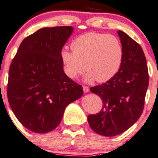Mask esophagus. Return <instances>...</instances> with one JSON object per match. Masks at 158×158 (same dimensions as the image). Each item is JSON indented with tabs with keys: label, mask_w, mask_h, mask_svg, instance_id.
I'll return each mask as SVG.
<instances>
[{
	"label": "esophagus",
	"mask_w": 158,
	"mask_h": 158,
	"mask_svg": "<svg viewBox=\"0 0 158 158\" xmlns=\"http://www.w3.org/2000/svg\"><path fill=\"white\" fill-rule=\"evenodd\" d=\"M82 88H83V91H84L85 93H88V91H89V88L87 87V86L83 85Z\"/></svg>",
	"instance_id": "esophagus-1"
}]
</instances>
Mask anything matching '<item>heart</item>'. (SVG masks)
Listing matches in <instances>:
<instances>
[{
  "instance_id": "1",
  "label": "heart",
  "mask_w": 158,
  "mask_h": 158,
  "mask_svg": "<svg viewBox=\"0 0 158 158\" xmlns=\"http://www.w3.org/2000/svg\"><path fill=\"white\" fill-rule=\"evenodd\" d=\"M70 46L73 52H60L64 72L70 79H75L85 69V81L106 82L120 70L123 46L115 36L87 33L76 38Z\"/></svg>"
}]
</instances>
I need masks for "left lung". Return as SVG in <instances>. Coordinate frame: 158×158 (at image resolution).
<instances>
[{"label": "left lung", "mask_w": 158, "mask_h": 158, "mask_svg": "<svg viewBox=\"0 0 158 158\" xmlns=\"http://www.w3.org/2000/svg\"><path fill=\"white\" fill-rule=\"evenodd\" d=\"M123 60L117 74L106 83L90 88L101 98L100 112L88 116L95 133L114 136L129 129L139 118L148 86L146 58L141 46L127 34L118 31Z\"/></svg>", "instance_id": "obj_1"}]
</instances>
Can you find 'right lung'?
Here are the masks:
<instances>
[{
    "instance_id": "obj_1",
    "label": "right lung",
    "mask_w": 158,
    "mask_h": 158,
    "mask_svg": "<svg viewBox=\"0 0 158 158\" xmlns=\"http://www.w3.org/2000/svg\"><path fill=\"white\" fill-rule=\"evenodd\" d=\"M71 26L43 27L23 40L9 70L7 98L13 113L32 132L46 133L65 108L82 96V86L64 72L60 52Z\"/></svg>"
}]
</instances>
